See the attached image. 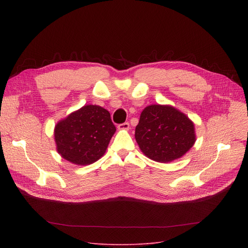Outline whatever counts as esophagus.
I'll list each match as a JSON object with an SVG mask.
<instances>
[{
	"label": "esophagus",
	"instance_id": "34e87169",
	"mask_svg": "<svg viewBox=\"0 0 248 248\" xmlns=\"http://www.w3.org/2000/svg\"><path fill=\"white\" fill-rule=\"evenodd\" d=\"M118 129L119 130H128L129 129V123L125 122V123H122V124H119Z\"/></svg>",
	"mask_w": 248,
	"mask_h": 248
}]
</instances>
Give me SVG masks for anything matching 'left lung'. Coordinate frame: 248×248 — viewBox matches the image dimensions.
<instances>
[{"label":"left lung","mask_w":248,"mask_h":248,"mask_svg":"<svg viewBox=\"0 0 248 248\" xmlns=\"http://www.w3.org/2000/svg\"><path fill=\"white\" fill-rule=\"evenodd\" d=\"M134 137L148 158L163 163L181 158L197 140L188 117L174 107L160 104L148 106L141 111Z\"/></svg>","instance_id":"1"}]
</instances>
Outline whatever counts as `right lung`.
Returning a JSON list of instances; mask_svg holds the SVG:
<instances>
[{
	"instance_id": "add662e5",
	"label": "right lung",
	"mask_w": 248,
	"mask_h": 248,
	"mask_svg": "<svg viewBox=\"0 0 248 248\" xmlns=\"http://www.w3.org/2000/svg\"><path fill=\"white\" fill-rule=\"evenodd\" d=\"M115 132L109 111L88 104L57 123V151L74 164L88 166L104 155Z\"/></svg>"
}]
</instances>
